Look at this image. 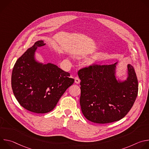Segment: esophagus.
Listing matches in <instances>:
<instances>
[{"mask_svg":"<svg viewBox=\"0 0 149 149\" xmlns=\"http://www.w3.org/2000/svg\"><path fill=\"white\" fill-rule=\"evenodd\" d=\"M75 82L76 84H79V82H80V79H79V78L78 77H75Z\"/></svg>","mask_w":149,"mask_h":149,"instance_id":"34e87169","label":"esophagus"}]
</instances>
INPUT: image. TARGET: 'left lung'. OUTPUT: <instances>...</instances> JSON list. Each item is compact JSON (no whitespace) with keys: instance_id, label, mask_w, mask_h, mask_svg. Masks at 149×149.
Returning <instances> with one entry per match:
<instances>
[{"instance_id":"1","label":"left lung","mask_w":149,"mask_h":149,"mask_svg":"<svg viewBox=\"0 0 149 149\" xmlns=\"http://www.w3.org/2000/svg\"><path fill=\"white\" fill-rule=\"evenodd\" d=\"M116 63H94L80 69L81 111L87 120L98 124L118 121L132 108L138 94V80L134 68L127 66V81L118 82L115 77Z\"/></svg>"}]
</instances>
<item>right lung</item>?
<instances>
[{
    "mask_svg": "<svg viewBox=\"0 0 149 149\" xmlns=\"http://www.w3.org/2000/svg\"><path fill=\"white\" fill-rule=\"evenodd\" d=\"M45 45L43 40H38L19 58L11 78L13 93L20 105L29 111L41 114L52 111L74 82L68 72L56 65L35 61L36 49Z\"/></svg>",
    "mask_w": 149,
    "mask_h": 149,
    "instance_id": "obj_1",
    "label": "right lung"
}]
</instances>
